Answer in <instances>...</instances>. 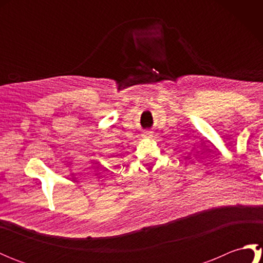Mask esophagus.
Segmentation results:
<instances>
[{"mask_svg":"<svg viewBox=\"0 0 263 263\" xmlns=\"http://www.w3.org/2000/svg\"><path fill=\"white\" fill-rule=\"evenodd\" d=\"M152 136H153V132L152 131H148V130L143 131V135H142L143 138H150Z\"/></svg>","mask_w":263,"mask_h":263,"instance_id":"obj_1","label":"esophagus"}]
</instances>
